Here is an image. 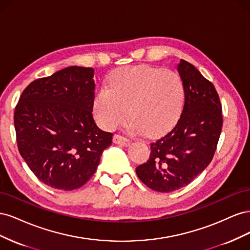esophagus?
Returning a JSON list of instances; mask_svg holds the SVG:
<instances>
[{"instance_id":"esophagus-1","label":"esophagus","mask_w":250,"mask_h":250,"mask_svg":"<svg viewBox=\"0 0 250 250\" xmlns=\"http://www.w3.org/2000/svg\"><path fill=\"white\" fill-rule=\"evenodd\" d=\"M112 142L115 144H118V145H122V146H129L130 145V141L122 137V135L120 134H115L113 135V139H112Z\"/></svg>"}]
</instances>
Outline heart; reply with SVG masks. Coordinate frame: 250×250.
I'll return each instance as SVG.
<instances>
[{"instance_id":"b5f03b06","label":"heart","mask_w":250,"mask_h":250,"mask_svg":"<svg viewBox=\"0 0 250 250\" xmlns=\"http://www.w3.org/2000/svg\"><path fill=\"white\" fill-rule=\"evenodd\" d=\"M108 86H101L94 98V116L106 130L130 113L133 132L156 137L176 123L183 109L185 85L175 72L150 65L121 67L110 75Z\"/></svg>"}]
</instances>
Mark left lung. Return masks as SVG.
I'll list each match as a JSON object with an SVG mask.
<instances>
[{
	"instance_id": "8db88e82",
	"label": "left lung",
	"mask_w": 250,
	"mask_h": 250,
	"mask_svg": "<svg viewBox=\"0 0 250 250\" xmlns=\"http://www.w3.org/2000/svg\"><path fill=\"white\" fill-rule=\"evenodd\" d=\"M177 71L185 85V105L173 129L150 144L149 160L135 169L153 191L186 187L213 160L222 129V107L213 83L181 59Z\"/></svg>"
}]
</instances>
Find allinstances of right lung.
<instances>
[{
	"mask_svg": "<svg viewBox=\"0 0 250 250\" xmlns=\"http://www.w3.org/2000/svg\"><path fill=\"white\" fill-rule=\"evenodd\" d=\"M94 69L69 66L36 79L14 111L19 151L35 176L57 190L72 191L96 172L112 133L93 118Z\"/></svg>",
	"mask_w": 250,
	"mask_h": 250,
	"instance_id": "1",
	"label": "right lung"
}]
</instances>
